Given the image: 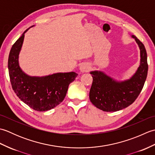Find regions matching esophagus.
Returning <instances> with one entry per match:
<instances>
[{
    "instance_id": "1",
    "label": "esophagus",
    "mask_w": 155,
    "mask_h": 155,
    "mask_svg": "<svg viewBox=\"0 0 155 155\" xmlns=\"http://www.w3.org/2000/svg\"><path fill=\"white\" fill-rule=\"evenodd\" d=\"M80 71L81 72H87L88 71V69H89V67H88V66L86 64H82L80 66Z\"/></svg>"
}]
</instances>
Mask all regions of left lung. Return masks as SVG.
Returning <instances> with one entry per match:
<instances>
[{
  "label": "left lung",
  "mask_w": 155,
  "mask_h": 155,
  "mask_svg": "<svg viewBox=\"0 0 155 155\" xmlns=\"http://www.w3.org/2000/svg\"><path fill=\"white\" fill-rule=\"evenodd\" d=\"M131 37L139 45L140 60L139 68L129 79L117 81L103 71L90 72L93 77V84L89 93L90 101L97 108L103 111H118L133 104L145 83L148 72L146 49L135 36Z\"/></svg>",
  "instance_id": "left-lung-1"
}]
</instances>
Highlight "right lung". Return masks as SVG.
<instances>
[{"mask_svg":"<svg viewBox=\"0 0 155 155\" xmlns=\"http://www.w3.org/2000/svg\"><path fill=\"white\" fill-rule=\"evenodd\" d=\"M30 28L23 32L10 51L8 61L10 80L13 91L23 103L35 110L47 111L62 103L68 85L78 74L74 72H58L44 77H31L25 73L19 66L18 55L25 32Z\"/></svg>","mask_w":155,"mask_h":155,"instance_id":"add662e5","label":"right lung"}]
</instances>
